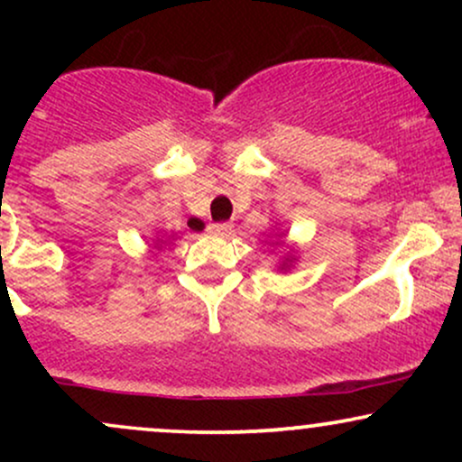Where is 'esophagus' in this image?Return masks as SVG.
Here are the masks:
<instances>
[{"label":"esophagus","instance_id":"34e87169","mask_svg":"<svg viewBox=\"0 0 462 462\" xmlns=\"http://www.w3.org/2000/svg\"><path fill=\"white\" fill-rule=\"evenodd\" d=\"M208 232H210V235L227 236L232 232V224H227V221H219V224H210L208 226Z\"/></svg>","mask_w":462,"mask_h":462}]
</instances>
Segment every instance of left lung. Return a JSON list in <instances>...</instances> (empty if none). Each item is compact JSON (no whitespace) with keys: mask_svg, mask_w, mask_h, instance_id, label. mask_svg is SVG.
I'll return each mask as SVG.
<instances>
[{"mask_svg":"<svg viewBox=\"0 0 462 462\" xmlns=\"http://www.w3.org/2000/svg\"><path fill=\"white\" fill-rule=\"evenodd\" d=\"M282 236H286V232H278V235L273 236V241H272V238H269V245H284ZM264 243H267V241H264ZM295 256H298V249L289 247V252L284 254V258L278 264V272H289V269L293 267V263L298 261V258H295Z\"/></svg>","mask_w":462,"mask_h":462,"instance_id":"obj_1","label":"left lung"}]
</instances>
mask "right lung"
<instances>
[{
	"label": "right lung",
	"mask_w": 462,
	"mask_h": 462,
	"mask_svg": "<svg viewBox=\"0 0 462 462\" xmlns=\"http://www.w3.org/2000/svg\"><path fill=\"white\" fill-rule=\"evenodd\" d=\"M171 241H176V235H156V238H153V247L162 249V247H167Z\"/></svg>",
	"instance_id": "obj_1"
}]
</instances>
